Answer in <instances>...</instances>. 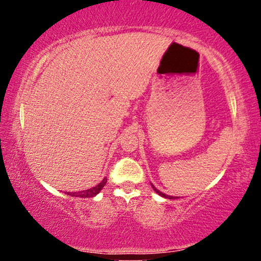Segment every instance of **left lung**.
I'll return each mask as SVG.
<instances>
[{
  "label": "left lung",
  "instance_id": "obj_1",
  "mask_svg": "<svg viewBox=\"0 0 261 261\" xmlns=\"http://www.w3.org/2000/svg\"><path fill=\"white\" fill-rule=\"evenodd\" d=\"M152 187H153V189H154V190H155V192H156V193H159V194H160L161 197H163V198H168V199H173V198H174V197H171V196H166L165 193L160 192V191H159V190H158L156 188H154V185H153V184H152Z\"/></svg>",
  "mask_w": 261,
  "mask_h": 261
}]
</instances>
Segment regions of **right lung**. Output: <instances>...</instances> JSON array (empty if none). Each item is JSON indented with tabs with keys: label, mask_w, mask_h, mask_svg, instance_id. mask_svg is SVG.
Listing matches in <instances>:
<instances>
[{
	"label": "right lung",
	"mask_w": 261,
	"mask_h": 261,
	"mask_svg": "<svg viewBox=\"0 0 261 261\" xmlns=\"http://www.w3.org/2000/svg\"><path fill=\"white\" fill-rule=\"evenodd\" d=\"M106 183H107V177H105L101 182L95 185V187L88 189V190H84V191H78V192H68L69 196L71 197H81V198H92L94 197L98 194L101 190H102V188L106 185Z\"/></svg>",
	"instance_id": "add662e5"
}]
</instances>
